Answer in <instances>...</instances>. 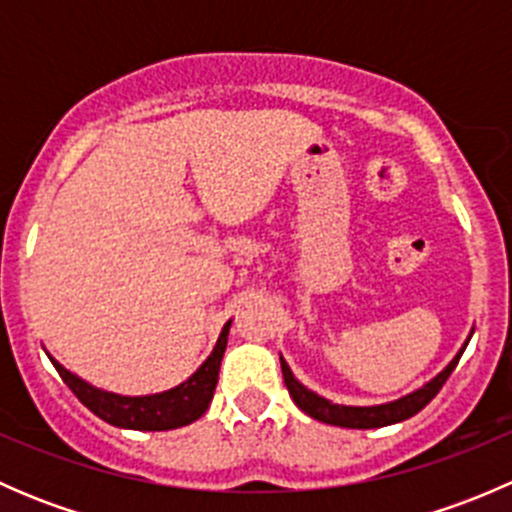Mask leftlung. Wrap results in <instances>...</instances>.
Returning a JSON list of instances; mask_svg holds the SVG:
<instances>
[{"instance_id": "left-lung-1", "label": "left lung", "mask_w": 512, "mask_h": 512, "mask_svg": "<svg viewBox=\"0 0 512 512\" xmlns=\"http://www.w3.org/2000/svg\"><path fill=\"white\" fill-rule=\"evenodd\" d=\"M466 349V347H463ZM463 349L458 352L456 359L451 361V364L446 366V369L441 371V374L436 376L433 381H428L423 389L414 391V394L404 396V399L394 401V404H384V406H339V404H332V401L322 399V396L312 394L309 389H304L302 384H299L297 379L292 376V371H289L287 361L280 356V364H282V376H285V386L289 391V396H292L294 404L299 406V409L304 411L307 416L317 418V421L322 423H329V426H342V428H381V426H391V423H399V421H406V418H411L418 411L423 409V406L428 404V401L433 399V396L438 394V391L443 389V384H446V379L451 376V371L456 369L458 359H461Z\"/></svg>"}]
</instances>
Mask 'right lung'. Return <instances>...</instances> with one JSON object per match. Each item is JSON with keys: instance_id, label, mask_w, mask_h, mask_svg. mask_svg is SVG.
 <instances>
[{"instance_id": "obj_1", "label": "right lung", "mask_w": 512, "mask_h": 512, "mask_svg": "<svg viewBox=\"0 0 512 512\" xmlns=\"http://www.w3.org/2000/svg\"><path fill=\"white\" fill-rule=\"evenodd\" d=\"M227 332H230V322L223 327V334H220L208 361L185 384L156 396H116L108 394V391H98L86 381H81L79 376L66 371L61 364H56L54 359L51 361H54L64 384L76 394V399L86 409L94 411L98 418L111 423V426L136 428V431H168V428L198 421L208 411L215 386H218V371L227 347Z\"/></svg>"}]
</instances>
